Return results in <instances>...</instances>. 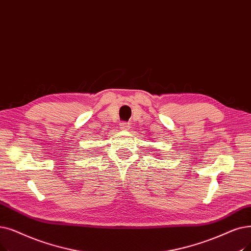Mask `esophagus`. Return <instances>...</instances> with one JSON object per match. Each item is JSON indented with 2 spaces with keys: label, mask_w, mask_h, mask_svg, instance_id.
<instances>
[{
  "label": "esophagus",
  "mask_w": 251,
  "mask_h": 251,
  "mask_svg": "<svg viewBox=\"0 0 251 251\" xmlns=\"http://www.w3.org/2000/svg\"><path fill=\"white\" fill-rule=\"evenodd\" d=\"M120 128H121L122 130H129V128H130V125L128 124V123H125V122H121L120 123Z\"/></svg>",
  "instance_id": "34e87169"
}]
</instances>
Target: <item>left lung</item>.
Returning <instances> with one entry per match:
<instances>
[{
	"label": "left lung",
	"instance_id": "left-lung-1",
	"mask_svg": "<svg viewBox=\"0 0 251 251\" xmlns=\"http://www.w3.org/2000/svg\"><path fill=\"white\" fill-rule=\"evenodd\" d=\"M155 156H157V155H155Z\"/></svg>",
	"mask_w": 251,
	"mask_h": 251
}]
</instances>
